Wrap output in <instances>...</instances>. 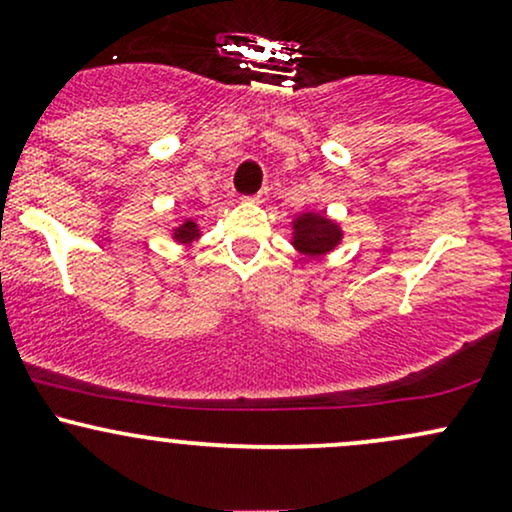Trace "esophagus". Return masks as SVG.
I'll list each match as a JSON object with an SVG mask.
<instances>
[{"label": "esophagus", "mask_w": 512, "mask_h": 512, "mask_svg": "<svg viewBox=\"0 0 512 512\" xmlns=\"http://www.w3.org/2000/svg\"><path fill=\"white\" fill-rule=\"evenodd\" d=\"M267 187H262V190L260 192H257V195H252L250 199H252V202H264V199H267Z\"/></svg>", "instance_id": "34e87169"}]
</instances>
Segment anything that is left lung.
I'll return each mask as SVG.
<instances>
[{
	"label": "left lung",
	"mask_w": 512,
	"mask_h": 512,
	"mask_svg": "<svg viewBox=\"0 0 512 512\" xmlns=\"http://www.w3.org/2000/svg\"><path fill=\"white\" fill-rule=\"evenodd\" d=\"M342 240V231L325 214H303L293 221V245L308 257L330 252Z\"/></svg>",
	"instance_id": "1"
}]
</instances>
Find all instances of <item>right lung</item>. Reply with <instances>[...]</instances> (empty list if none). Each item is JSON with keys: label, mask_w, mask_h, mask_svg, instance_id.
Masks as SVG:
<instances>
[{"label": "right lung", "mask_w": 512, "mask_h": 512, "mask_svg": "<svg viewBox=\"0 0 512 512\" xmlns=\"http://www.w3.org/2000/svg\"><path fill=\"white\" fill-rule=\"evenodd\" d=\"M197 236H199V231H197L195 221H185L182 226L175 228V238H178L180 243H190V240H195Z\"/></svg>", "instance_id": "add662e5"}]
</instances>
